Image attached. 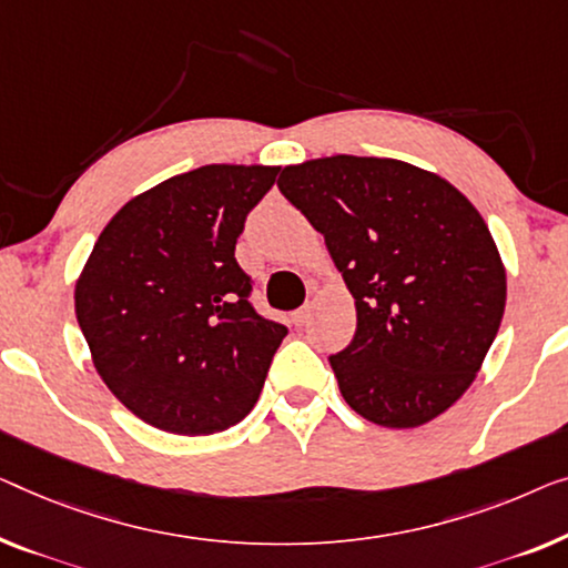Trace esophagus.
I'll return each mask as SVG.
<instances>
[{"instance_id":"esophagus-1","label":"esophagus","mask_w":568,"mask_h":568,"mask_svg":"<svg viewBox=\"0 0 568 568\" xmlns=\"http://www.w3.org/2000/svg\"><path fill=\"white\" fill-rule=\"evenodd\" d=\"M310 315H312V304L307 302V304H302L297 312H292V323L294 325H304L310 320Z\"/></svg>"}]
</instances>
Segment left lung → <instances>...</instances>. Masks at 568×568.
<instances>
[{
	"mask_svg": "<svg viewBox=\"0 0 568 568\" xmlns=\"http://www.w3.org/2000/svg\"><path fill=\"white\" fill-rule=\"evenodd\" d=\"M276 184L325 235L356 300V335L331 356L343 399L384 427L446 413L505 315V266L484 217L446 179L394 159L304 161Z\"/></svg>",
	"mask_w": 568,
	"mask_h": 568,
	"instance_id": "obj_1",
	"label": "left lung"
}]
</instances>
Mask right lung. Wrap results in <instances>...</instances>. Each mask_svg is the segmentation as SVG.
Instances as JSON below:
<instances>
[{
  "mask_svg": "<svg viewBox=\"0 0 568 568\" xmlns=\"http://www.w3.org/2000/svg\"><path fill=\"white\" fill-rule=\"evenodd\" d=\"M276 166L212 163L130 200L77 282V320L102 382L143 423L210 435L264 389L282 323L258 315L235 261Z\"/></svg>",
  "mask_w": 568,
  "mask_h": 568,
  "instance_id": "add662e5",
  "label": "right lung"
}]
</instances>
